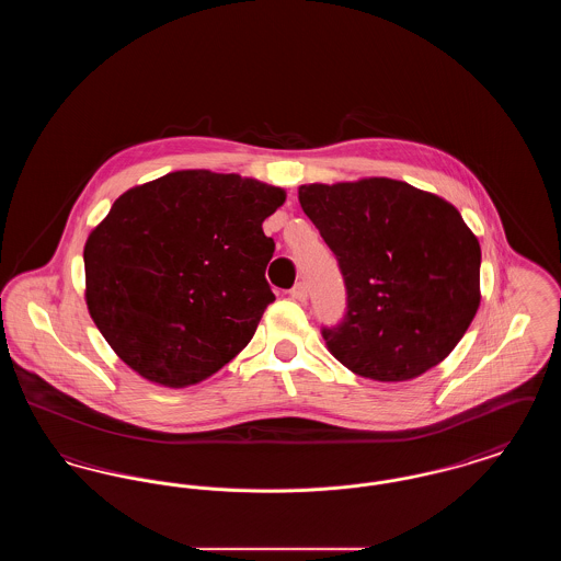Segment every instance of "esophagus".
Listing matches in <instances>:
<instances>
[{"instance_id":"obj_1","label":"esophagus","mask_w":561,"mask_h":561,"mask_svg":"<svg viewBox=\"0 0 561 561\" xmlns=\"http://www.w3.org/2000/svg\"><path fill=\"white\" fill-rule=\"evenodd\" d=\"M290 298L298 300V302H305L307 300V286L302 282H298L293 290H290Z\"/></svg>"}]
</instances>
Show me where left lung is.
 I'll return each instance as SVG.
<instances>
[{"mask_svg":"<svg viewBox=\"0 0 561 561\" xmlns=\"http://www.w3.org/2000/svg\"><path fill=\"white\" fill-rule=\"evenodd\" d=\"M298 202L345 279V316L321 328L330 353L382 382L444 362L480 307V241L453 204L391 179L302 185Z\"/></svg>","mask_w":561,"mask_h":561,"instance_id":"8db88e82","label":"left lung"}]
</instances>
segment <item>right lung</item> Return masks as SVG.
I'll list each match as a JSON object with an SVG mask.
<instances>
[{
  "label": "right lung",
  "instance_id": "obj_1",
  "mask_svg": "<svg viewBox=\"0 0 561 561\" xmlns=\"http://www.w3.org/2000/svg\"><path fill=\"white\" fill-rule=\"evenodd\" d=\"M284 188L183 170L126 191L83 248L85 302L111 348L147 380L199 382L250 343L275 300L263 220Z\"/></svg>",
  "mask_w": 561,
  "mask_h": 561
}]
</instances>
